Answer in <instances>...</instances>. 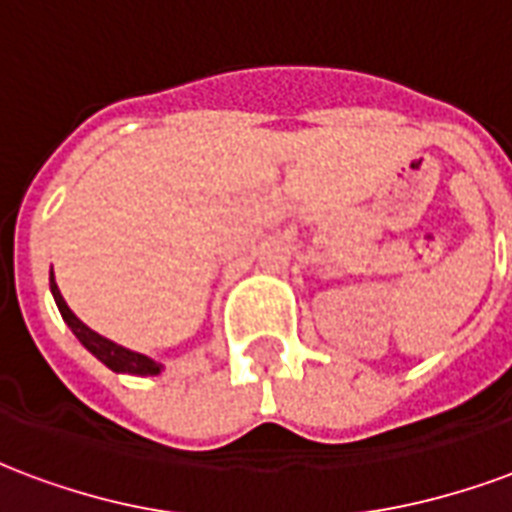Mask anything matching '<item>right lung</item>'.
Instances as JSON below:
<instances>
[{
	"instance_id": "right-lung-1",
	"label": "right lung",
	"mask_w": 512,
	"mask_h": 512,
	"mask_svg": "<svg viewBox=\"0 0 512 512\" xmlns=\"http://www.w3.org/2000/svg\"><path fill=\"white\" fill-rule=\"evenodd\" d=\"M49 288H51V296L57 301V310H60L62 321L68 323V329L76 334V340L90 351V354L98 359V362H104L112 373H128V376H158L164 365L156 362V359H150V356L139 354V351H131L126 345H117L115 340H109L104 334L93 332L87 323H82L76 318V312L65 304L62 299L60 288H57V282H54V271L49 274Z\"/></svg>"
}]
</instances>
